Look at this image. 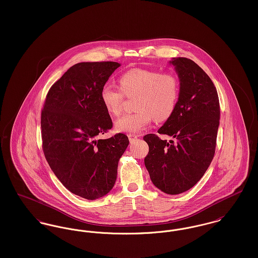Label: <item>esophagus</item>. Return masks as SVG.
Wrapping results in <instances>:
<instances>
[{
    "label": "esophagus",
    "mask_w": 258,
    "mask_h": 258,
    "mask_svg": "<svg viewBox=\"0 0 258 258\" xmlns=\"http://www.w3.org/2000/svg\"><path fill=\"white\" fill-rule=\"evenodd\" d=\"M138 137H139L138 135H128V139L131 142H135Z\"/></svg>",
    "instance_id": "obj_1"
}]
</instances>
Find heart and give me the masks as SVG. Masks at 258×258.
<instances>
[{"label":"heart","instance_id":"b5f03b06","mask_svg":"<svg viewBox=\"0 0 258 258\" xmlns=\"http://www.w3.org/2000/svg\"><path fill=\"white\" fill-rule=\"evenodd\" d=\"M120 89L105 84L100 98L107 112L117 116L123 110V96L136 97L133 114H124L115 123L119 133L137 134L146 128L153 118L167 120L175 110L179 98V81L175 74L145 69H133L119 78Z\"/></svg>","mask_w":258,"mask_h":258}]
</instances>
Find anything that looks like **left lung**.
Wrapping results in <instances>:
<instances>
[{"instance_id": "1", "label": "left lung", "mask_w": 258, "mask_h": 258, "mask_svg": "<svg viewBox=\"0 0 258 258\" xmlns=\"http://www.w3.org/2000/svg\"><path fill=\"white\" fill-rule=\"evenodd\" d=\"M170 63L180 80L179 98L158 133L175 141L145 135L149 153L144 163L158 188L179 195L197 184L213 160L221 109L216 87L197 63L183 57L173 58Z\"/></svg>"}]
</instances>
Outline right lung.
<instances>
[{
  "label": "right lung",
  "mask_w": 258,
  "mask_h": 258,
  "mask_svg": "<svg viewBox=\"0 0 258 258\" xmlns=\"http://www.w3.org/2000/svg\"><path fill=\"white\" fill-rule=\"evenodd\" d=\"M121 64L84 61L50 88L41 111L42 149L50 168L71 192L88 200L107 195L130 141L123 134L98 139L113 123L100 91Z\"/></svg>",
  "instance_id": "add662e5"
}]
</instances>
